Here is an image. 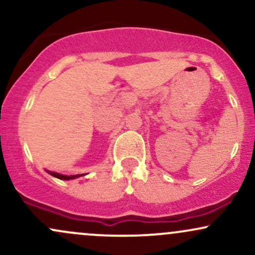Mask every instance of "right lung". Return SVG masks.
Here are the masks:
<instances>
[{"mask_svg":"<svg viewBox=\"0 0 255 255\" xmlns=\"http://www.w3.org/2000/svg\"><path fill=\"white\" fill-rule=\"evenodd\" d=\"M52 176L57 177V178H61V180H73V178H77L79 177V175H73V176H66V175H61V174H57V172H50Z\"/></svg>","mask_w":255,"mask_h":255,"instance_id":"obj_1","label":"right lung"}]
</instances>
